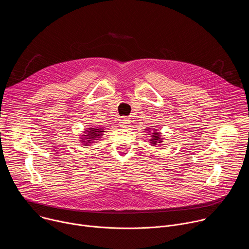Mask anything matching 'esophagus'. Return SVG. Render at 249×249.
Masks as SVG:
<instances>
[{
  "instance_id": "1",
  "label": "esophagus",
  "mask_w": 249,
  "mask_h": 249,
  "mask_svg": "<svg viewBox=\"0 0 249 249\" xmlns=\"http://www.w3.org/2000/svg\"><path fill=\"white\" fill-rule=\"evenodd\" d=\"M119 126L123 127V128H127L130 126V120H128L127 118H121L119 120Z\"/></svg>"
}]
</instances>
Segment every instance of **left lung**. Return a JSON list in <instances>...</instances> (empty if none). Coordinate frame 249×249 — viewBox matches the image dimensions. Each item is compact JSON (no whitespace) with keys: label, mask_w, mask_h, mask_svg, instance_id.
Returning a JSON list of instances; mask_svg holds the SVG:
<instances>
[{"label":"left lung","mask_w":249,"mask_h":249,"mask_svg":"<svg viewBox=\"0 0 249 249\" xmlns=\"http://www.w3.org/2000/svg\"><path fill=\"white\" fill-rule=\"evenodd\" d=\"M153 129L151 128H148L146 129L147 131H149L148 133L151 135V139L149 140L150 143H151V146L153 147H157V146H160V144L162 143V138H160V133L157 131V129H154L153 132H151L150 131Z\"/></svg>","instance_id":"left-lung-1"}]
</instances>
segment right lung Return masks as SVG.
<instances>
[{"instance_id": "add662e5", "label": "right lung", "mask_w": 249, "mask_h": 249, "mask_svg": "<svg viewBox=\"0 0 249 249\" xmlns=\"http://www.w3.org/2000/svg\"><path fill=\"white\" fill-rule=\"evenodd\" d=\"M103 127H91L84 131V134L81 136L80 142L85 146H90L91 144L97 142L104 133ZM84 146V147H85Z\"/></svg>"}]
</instances>
